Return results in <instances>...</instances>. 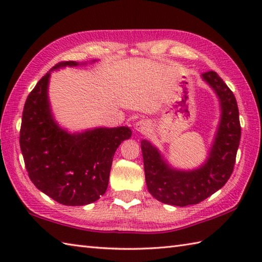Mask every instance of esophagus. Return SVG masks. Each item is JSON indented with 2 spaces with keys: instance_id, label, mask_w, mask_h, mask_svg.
I'll return each mask as SVG.
<instances>
[{
  "instance_id": "esophagus-1",
  "label": "esophagus",
  "mask_w": 262,
  "mask_h": 262,
  "mask_svg": "<svg viewBox=\"0 0 262 262\" xmlns=\"http://www.w3.org/2000/svg\"><path fill=\"white\" fill-rule=\"evenodd\" d=\"M135 130L140 134L146 135L149 132V124L146 120H140L135 124Z\"/></svg>"
}]
</instances>
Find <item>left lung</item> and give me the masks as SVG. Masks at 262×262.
I'll return each instance as SVG.
<instances>
[{
	"label": "left lung",
	"instance_id": "obj_1",
	"mask_svg": "<svg viewBox=\"0 0 262 262\" xmlns=\"http://www.w3.org/2000/svg\"><path fill=\"white\" fill-rule=\"evenodd\" d=\"M202 77L215 91L222 111L213 146L205 164L192 171L176 170L151 143L145 140L141 142L147 189L163 204L183 207L203 202L225 185L234 169L241 138L236 99L216 72H205Z\"/></svg>",
	"mask_w": 262,
	"mask_h": 262
}]
</instances>
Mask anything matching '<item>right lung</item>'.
I'll use <instances>...</instances> for the list:
<instances>
[{
    "label": "right lung",
    "instance_id": "right-lung-1",
    "mask_svg": "<svg viewBox=\"0 0 262 262\" xmlns=\"http://www.w3.org/2000/svg\"><path fill=\"white\" fill-rule=\"evenodd\" d=\"M60 62L52 70L77 66ZM51 71L28 96L20 129V148L30 180L39 190L66 206L96 202L108 188L117 147L132 136L128 127L94 128L70 134L60 128L48 101Z\"/></svg>",
    "mask_w": 262,
    "mask_h": 262
}]
</instances>
